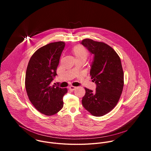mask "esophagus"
Here are the masks:
<instances>
[{
	"instance_id": "1",
	"label": "esophagus",
	"mask_w": 151,
	"mask_h": 151,
	"mask_svg": "<svg viewBox=\"0 0 151 151\" xmlns=\"http://www.w3.org/2000/svg\"><path fill=\"white\" fill-rule=\"evenodd\" d=\"M69 89L70 90V91H73L76 89V87H73V86H70V87H69Z\"/></svg>"
}]
</instances>
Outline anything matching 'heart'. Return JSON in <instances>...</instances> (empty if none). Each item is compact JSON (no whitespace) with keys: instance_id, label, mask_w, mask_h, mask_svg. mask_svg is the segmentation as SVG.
Wrapping results in <instances>:
<instances>
[{"instance_id":"obj_1","label":"heart","mask_w":151,"mask_h":151,"mask_svg":"<svg viewBox=\"0 0 151 151\" xmlns=\"http://www.w3.org/2000/svg\"><path fill=\"white\" fill-rule=\"evenodd\" d=\"M72 52L76 60H83L85 61L89 55L88 51L81 46L75 47L72 49Z\"/></svg>"}]
</instances>
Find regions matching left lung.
<instances>
[{"label":"left lung","instance_id":"left-lung-1","mask_svg":"<svg viewBox=\"0 0 151 151\" xmlns=\"http://www.w3.org/2000/svg\"><path fill=\"white\" fill-rule=\"evenodd\" d=\"M81 44L94 55L90 75L97 85L94 92L85 88L82 103L91 115L101 116L114 108L122 94L124 72L121 59L112 47L103 42L85 39Z\"/></svg>","mask_w":151,"mask_h":151}]
</instances>
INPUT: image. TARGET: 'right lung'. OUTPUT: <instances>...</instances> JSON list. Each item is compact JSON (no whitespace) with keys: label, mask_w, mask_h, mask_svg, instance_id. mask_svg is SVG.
I'll list each match as a JSON object with an SVG mask.
<instances>
[{"label":"right lung","mask_w":151,"mask_h":151,"mask_svg":"<svg viewBox=\"0 0 151 151\" xmlns=\"http://www.w3.org/2000/svg\"><path fill=\"white\" fill-rule=\"evenodd\" d=\"M65 47L62 41L48 44L39 48L31 57L26 70L25 87L28 97L42 114L53 115L63 107V97L68 92L52 85L57 75L60 58Z\"/></svg>","instance_id":"obj_1"}]
</instances>
